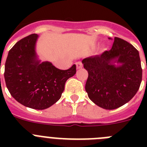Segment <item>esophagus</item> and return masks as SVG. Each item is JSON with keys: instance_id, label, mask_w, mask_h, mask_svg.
Masks as SVG:
<instances>
[{"instance_id": "obj_1", "label": "esophagus", "mask_w": 147, "mask_h": 147, "mask_svg": "<svg viewBox=\"0 0 147 147\" xmlns=\"http://www.w3.org/2000/svg\"><path fill=\"white\" fill-rule=\"evenodd\" d=\"M76 68L77 69H81V68H82L83 65H82V63L81 62H77L76 63Z\"/></svg>"}]
</instances>
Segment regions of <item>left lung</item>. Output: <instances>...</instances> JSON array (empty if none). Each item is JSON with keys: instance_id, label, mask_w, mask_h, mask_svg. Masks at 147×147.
<instances>
[{"instance_id": "1", "label": "left lung", "mask_w": 147, "mask_h": 147, "mask_svg": "<svg viewBox=\"0 0 147 147\" xmlns=\"http://www.w3.org/2000/svg\"><path fill=\"white\" fill-rule=\"evenodd\" d=\"M82 62L88 72L85 90L98 107L105 110L121 107L139 89L142 80L139 53L125 40L115 37L110 51Z\"/></svg>"}]
</instances>
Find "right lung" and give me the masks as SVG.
<instances>
[{"label": "right lung", "mask_w": 147, "mask_h": 147, "mask_svg": "<svg viewBox=\"0 0 147 147\" xmlns=\"http://www.w3.org/2000/svg\"><path fill=\"white\" fill-rule=\"evenodd\" d=\"M39 35L18 41L9 51L4 78L11 96L17 102L35 110L49 108L61 98L65 84L76 74V65L59 70L51 62H41L36 52Z\"/></svg>", "instance_id": "obj_1"}]
</instances>
